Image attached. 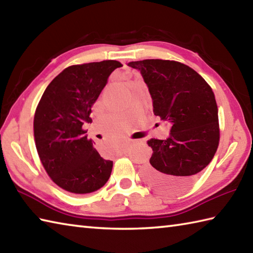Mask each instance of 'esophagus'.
Listing matches in <instances>:
<instances>
[{"label":"esophagus","instance_id":"1","mask_svg":"<svg viewBox=\"0 0 253 253\" xmlns=\"http://www.w3.org/2000/svg\"><path fill=\"white\" fill-rule=\"evenodd\" d=\"M126 152V148H121V149H120V151H118V155H124V153H125Z\"/></svg>","mask_w":253,"mask_h":253}]
</instances>
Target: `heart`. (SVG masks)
Listing matches in <instances>:
<instances>
[{
    "mask_svg": "<svg viewBox=\"0 0 253 253\" xmlns=\"http://www.w3.org/2000/svg\"><path fill=\"white\" fill-rule=\"evenodd\" d=\"M113 132H114V133H115V135H116V136H118V135H120V131H118V130H116V129H114V130H113Z\"/></svg>",
    "mask_w": 253,
    "mask_h": 253,
    "instance_id": "1",
    "label": "heart"
}]
</instances>
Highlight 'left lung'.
Masks as SVG:
<instances>
[{
  "instance_id": "obj_1",
  "label": "left lung",
  "mask_w": 253,
  "mask_h": 253,
  "mask_svg": "<svg viewBox=\"0 0 253 253\" xmlns=\"http://www.w3.org/2000/svg\"><path fill=\"white\" fill-rule=\"evenodd\" d=\"M128 66L140 71L149 88L155 115L172 126L168 139L147 141L153 152L143 177L158 190L179 192L210 165L218 148L215 94L210 84L184 63L146 59Z\"/></svg>"
}]
</instances>
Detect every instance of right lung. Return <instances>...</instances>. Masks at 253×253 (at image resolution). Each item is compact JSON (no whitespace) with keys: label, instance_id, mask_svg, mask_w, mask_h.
I'll return each mask as SVG.
<instances>
[{"label":"right lung","instance_id":"add662e5","mask_svg":"<svg viewBox=\"0 0 253 253\" xmlns=\"http://www.w3.org/2000/svg\"><path fill=\"white\" fill-rule=\"evenodd\" d=\"M123 67L104 60L74 64L49 83L36 107L34 137L42 167L62 190L87 194L105 185L113 161L105 160L83 129L110 74Z\"/></svg>","mask_w":253,"mask_h":253}]
</instances>
